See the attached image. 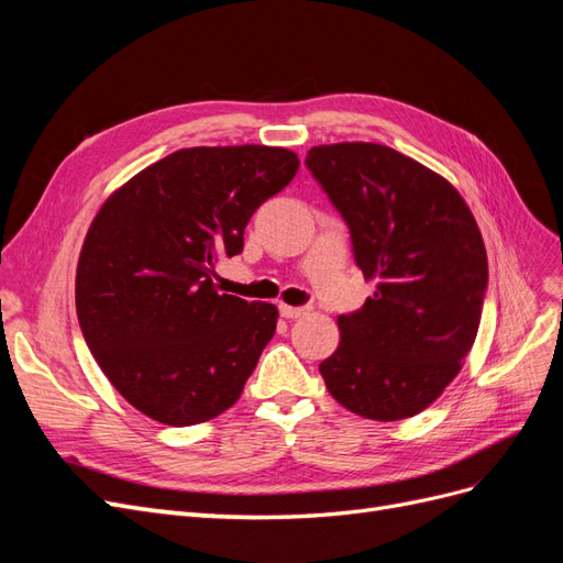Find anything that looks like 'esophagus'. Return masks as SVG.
Returning a JSON list of instances; mask_svg holds the SVG:
<instances>
[{
  "label": "esophagus",
  "instance_id": "esophagus-1",
  "mask_svg": "<svg viewBox=\"0 0 563 563\" xmlns=\"http://www.w3.org/2000/svg\"><path fill=\"white\" fill-rule=\"evenodd\" d=\"M279 314L284 317V319H298V317H302V314H308V308H291V305H279Z\"/></svg>",
  "mask_w": 563,
  "mask_h": 563
}]
</instances>
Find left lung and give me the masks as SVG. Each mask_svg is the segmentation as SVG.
<instances>
[{
    "label": "left lung",
    "mask_w": 563,
    "mask_h": 563,
    "mask_svg": "<svg viewBox=\"0 0 563 563\" xmlns=\"http://www.w3.org/2000/svg\"><path fill=\"white\" fill-rule=\"evenodd\" d=\"M305 166L350 228L356 267L376 279L373 298L338 317L340 345L321 378L356 416L411 418L457 376L476 338L482 232L449 180L391 147L319 145Z\"/></svg>",
    "instance_id": "1"
}]
</instances>
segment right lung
<instances>
[{
	"mask_svg": "<svg viewBox=\"0 0 563 563\" xmlns=\"http://www.w3.org/2000/svg\"><path fill=\"white\" fill-rule=\"evenodd\" d=\"M296 172V152L284 147L178 150L93 218L77 265V319L98 366L147 418L187 428L240 399L279 312L220 296L213 267L244 251L251 216Z\"/></svg>",
	"mask_w": 563,
	"mask_h": 563,
	"instance_id": "right-lung-1",
	"label": "right lung"
}]
</instances>
